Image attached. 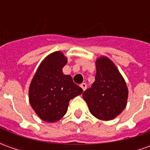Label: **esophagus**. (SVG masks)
<instances>
[{"label": "esophagus", "mask_w": 150, "mask_h": 150, "mask_svg": "<svg viewBox=\"0 0 150 150\" xmlns=\"http://www.w3.org/2000/svg\"><path fill=\"white\" fill-rule=\"evenodd\" d=\"M80 87H81L82 89H83V91H85L86 88H87V84H86L85 83H81V85H80Z\"/></svg>", "instance_id": "1"}]
</instances>
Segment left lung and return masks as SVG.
Instances as JSON below:
<instances>
[{"label":"left lung","instance_id":"8db88e82","mask_svg":"<svg viewBox=\"0 0 150 150\" xmlns=\"http://www.w3.org/2000/svg\"><path fill=\"white\" fill-rule=\"evenodd\" d=\"M95 82L83 93L91 113L102 120L114 119L125 108L128 88L116 67L107 57L96 62Z\"/></svg>","mask_w":150,"mask_h":150}]
</instances>
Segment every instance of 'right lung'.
<instances>
[{
    "label": "right lung",
    "instance_id": "right-lung-1",
    "mask_svg": "<svg viewBox=\"0 0 150 150\" xmlns=\"http://www.w3.org/2000/svg\"><path fill=\"white\" fill-rule=\"evenodd\" d=\"M67 62L62 52L50 54L40 64L30 86L31 107L46 122L59 120L67 113L69 101L83 92L71 75L62 73Z\"/></svg>",
    "mask_w": 150,
    "mask_h": 150
}]
</instances>
